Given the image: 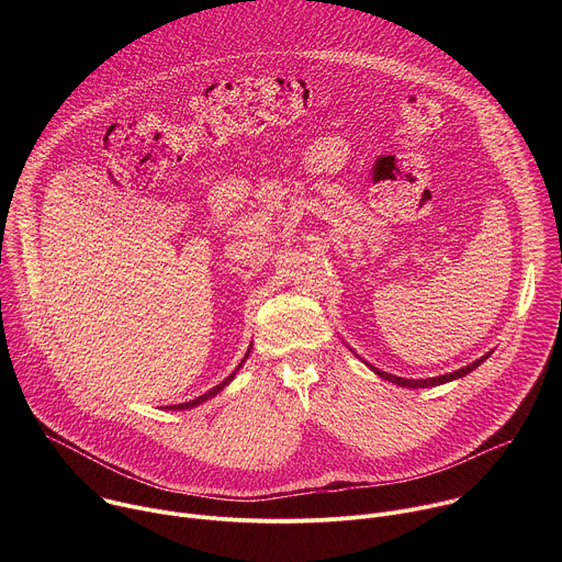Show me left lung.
Instances as JSON below:
<instances>
[{"label": "left lung", "instance_id": "left-lung-1", "mask_svg": "<svg viewBox=\"0 0 562 562\" xmlns=\"http://www.w3.org/2000/svg\"><path fill=\"white\" fill-rule=\"evenodd\" d=\"M492 356V351L490 353H485L483 358H477L475 362H471V364H467V367H462V369H458V371H451V373H445V375H436V378H423V380H409V378H400V375H393V373H386V371H380V369H375L373 364H367L375 375H380V378H384V380H389V382H393V384H397V386H407V389H429V386H438V384H445V382H451V380H458V378H464L467 373H471L473 369H477L480 364H483L487 358Z\"/></svg>", "mask_w": 562, "mask_h": 562}]
</instances>
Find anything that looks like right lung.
<instances>
[{"instance_id":"right-lung-1","label":"right lung","mask_w":562,"mask_h":562,"mask_svg":"<svg viewBox=\"0 0 562 562\" xmlns=\"http://www.w3.org/2000/svg\"><path fill=\"white\" fill-rule=\"evenodd\" d=\"M249 353H251V345H249V349H247V353H245V358L239 360V364L235 367V371L231 373V375H226L217 386H213L211 391H206L204 395H198L195 400H189V403H182V405H169V407H165V409H169V412H184V409H193V407H198V405H202V403H206V400H211V397H215L224 386H228L231 382H233V378H235V373L243 369V364L247 362V358H249Z\"/></svg>"}]
</instances>
